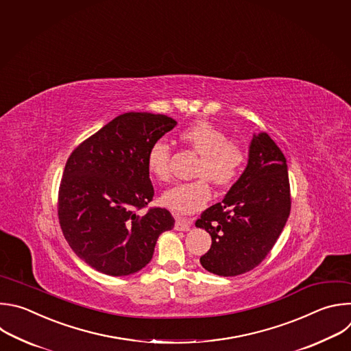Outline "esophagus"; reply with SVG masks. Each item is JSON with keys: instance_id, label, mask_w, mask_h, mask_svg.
Segmentation results:
<instances>
[{"instance_id": "esophagus-1", "label": "esophagus", "mask_w": 351, "mask_h": 351, "mask_svg": "<svg viewBox=\"0 0 351 351\" xmlns=\"http://www.w3.org/2000/svg\"><path fill=\"white\" fill-rule=\"evenodd\" d=\"M191 219H184V217H177L176 219V224H174V228L177 231H189L191 228Z\"/></svg>"}]
</instances>
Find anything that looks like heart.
Instances as JSON below:
<instances>
[{"instance_id": "obj_1", "label": "heart", "mask_w": 351, "mask_h": 351, "mask_svg": "<svg viewBox=\"0 0 351 351\" xmlns=\"http://www.w3.org/2000/svg\"><path fill=\"white\" fill-rule=\"evenodd\" d=\"M180 139L199 154L193 167L197 177L189 182H180L162 195V203L177 215H189L200 210L210 199L208 181L217 186L231 185L241 174L246 151L235 139H230L226 130L208 120H197L184 127ZM171 148L166 141H155L147 155L151 176L167 182L171 178Z\"/></svg>"}]
</instances>
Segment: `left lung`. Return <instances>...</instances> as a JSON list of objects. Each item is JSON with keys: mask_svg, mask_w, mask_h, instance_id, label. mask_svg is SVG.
Instances as JSON below:
<instances>
[{"mask_svg": "<svg viewBox=\"0 0 351 351\" xmlns=\"http://www.w3.org/2000/svg\"><path fill=\"white\" fill-rule=\"evenodd\" d=\"M291 204L282 151L267 132H254L243 174L223 202L206 208L195 223L212 237V246L200 257L203 268L235 276L257 267L281 235Z\"/></svg>", "mask_w": 351, "mask_h": 351, "instance_id": "1", "label": "left lung"}]
</instances>
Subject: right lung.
Instances as JSON below:
<instances>
[{"mask_svg":"<svg viewBox=\"0 0 351 351\" xmlns=\"http://www.w3.org/2000/svg\"><path fill=\"white\" fill-rule=\"evenodd\" d=\"M165 114L114 117L67 158L58 192V219L73 252L94 269L130 275L152 258L156 241L174 227L167 208L149 207L154 185L147 155L176 127Z\"/></svg>","mask_w":351,"mask_h":351,"instance_id":"obj_1","label":"right lung"}]
</instances>
